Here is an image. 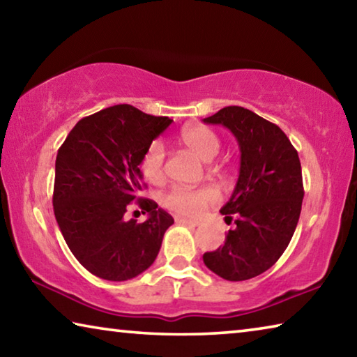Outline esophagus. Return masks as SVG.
<instances>
[{"label": "esophagus", "mask_w": 357, "mask_h": 357, "mask_svg": "<svg viewBox=\"0 0 357 357\" xmlns=\"http://www.w3.org/2000/svg\"><path fill=\"white\" fill-rule=\"evenodd\" d=\"M176 222H178V223H183V225H187V227H193V228L200 225V222L185 219V217H176Z\"/></svg>", "instance_id": "1"}]
</instances>
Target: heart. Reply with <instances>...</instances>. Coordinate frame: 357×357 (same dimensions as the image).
<instances>
[{"label": "heart", "mask_w": 357, "mask_h": 357, "mask_svg": "<svg viewBox=\"0 0 357 357\" xmlns=\"http://www.w3.org/2000/svg\"><path fill=\"white\" fill-rule=\"evenodd\" d=\"M181 143L197 154L204 162H211L220 151V140L213 129L206 126H190L181 132ZM165 151L160 142H153L144 151L140 168L143 176L151 183H159L164 178ZM219 202V193L213 187H192L173 185L162 197V203L176 214L197 217L200 215L209 204Z\"/></svg>", "instance_id": "heart-1"}]
</instances>
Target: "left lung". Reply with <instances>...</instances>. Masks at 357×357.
I'll list each match as a JSON object with an SVG mask.
<instances>
[{"label": "left lung", "mask_w": 357, "mask_h": 357, "mask_svg": "<svg viewBox=\"0 0 357 357\" xmlns=\"http://www.w3.org/2000/svg\"><path fill=\"white\" fill-rule=\"evenodd\" d=\"M203 121L229 129L241 149L236 187L220 209L236 227L203 261L222 279L249 280L282 257L298 225L304 198L298 151L279 126L244 107H225Z\"/></svg>", "instance_id": "1"}]
</instances>
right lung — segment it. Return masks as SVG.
Instances as JSON below:
<instances>
[{
	"label": "right lung",
	"instance_id": "right-lung-1",
	"mask_svg": "<svg viewBox=\"0 0 357 357\" xmlns=\"http://www.w3.org/2000/svg\"><path fill=\"white\" fill-rule=\"evenodd\" d=\"M173 119L121 104L78 121L58 149L53 211L66 244L84 269L112 282L134 279L154 263L173 217L138 197L144 151ZM137 201L149 219L126 221Z\"/></svg>",
	"mask_w": 357,
	"mask_h": 357
}]
</instances>
